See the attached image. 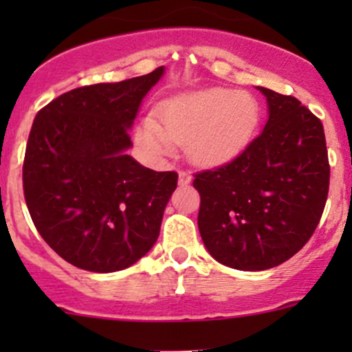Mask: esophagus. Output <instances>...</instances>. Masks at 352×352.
<instances>
[{"mask_svg":"<svg viewBox=\"0 0 352 352\" xmlns=\"http://www.w3.org/2000/svg\"><path fill=\"white\" fill-rule=\"evenodd\" d=\"M190 180H192V175L189 172H179V186H189Z\"/></svg>","mask_w":352,"mask_h":352,"instance_id":"obj_1","label":"esophagus"}]
</instances>
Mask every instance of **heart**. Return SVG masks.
Returning <instances> with one entry per match:
<instances>
[{
	"instance_id": "heart-1",
	"label": "heart",
	"mask_w": 352,
	"mask_h": 352,
	"mask_svg": "<svg viewBox=\"0 0 352 352\" xmlns=\"http://www.w3.org/2000/svg\"><path fill=\"white\" fill-rule=\"evenodd\" d=\"M158 122L141 120L136 143L150 158L162 160L186 144L189 160L214 166L239 156L250 144L261 122V105L247 91L208 88L165 100L156 109Z\"/></svg>"
}]
</instances>
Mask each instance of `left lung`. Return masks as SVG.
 <instances>
[{"label":"left lung","mask_w":352,"mask_h":352,"mask_svg":"<svg viewBox=\"0 0 352 352\" xmlns=\"http://www.w3.org/2000/svg\"><path fill=\"white\" fill-rule=\"evenodd\" d=\"M267 104L262 133L226 165L199 172L197 226L223 265L264 271L310 240L329 194L324 126L294 97L257 87Z\"/></svg>","instance_id":"left-lung-1"}]
</instances>
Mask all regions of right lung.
<instances>
[{
	"label": "right lung",
	"instance_id": "add662e5",
	"mask_svg": "<svg viewBox=\"0 0 352 352\" xmlns=\"http://www.w3.org/2000/svg\"><path fill=\"white\" fill-rule=\"evenodd\" d=\"M165 67L119 83L74 88L35 116L23 192L35 228L66 262L91 272L136 264L160 235L175 172L146 168L129 131Z\"/></svg>",
	"mask_w": 352,
	"mask_h": 352
}]
</instances>
